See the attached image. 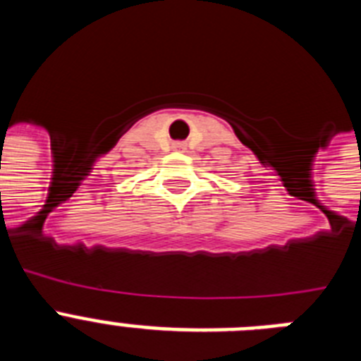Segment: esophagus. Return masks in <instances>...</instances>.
<instances>
[{
	"label": "esophagus",
	"mask_w": 361,
	"mask_h": 361,
	"mask_svg": "<svg viewBox=\"0 0 361 361\" xmlns=\"http://www.w3.org/2000/svg\"><path fill=\"white\" fill-rule=\"evenodd\" d=\"M173 148H175V149H180V148H183V145H180V142H177V145H175Z\"/></svg>",
	"instance_id": "esophagus-1"
}]
</instances>
